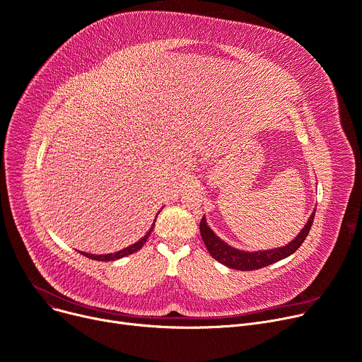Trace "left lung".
Segmentation results:
<instances>
[{"mask_svg": "<svg viewBox=\"0 0 362 362\" xmlns=\"http://www.w3.org/2000/svg\"><path fill=\"white\" fill-rule=\"evenodd\" d=\"M314 221V214L308 219L307 225L303 228L300 232V235L296 237L293 241H291L288 245L282 248H276V250H269V251H257V252H245L232 248L226 245L223 241H221L211 229L207 226L206 219L203 218L200 222V233L202 238L210 252V256L214 257L216 262L230 267V269H237V270H257L262 267H266L269 264H273L276 262H279L288 256H291L292 252H295L301 247L304 240L307 238L308 232L311 229Z\"/></svg>", "mask_w": 362, "mask_h": 362, "instance_id": "left-lung-1", "label": "left lung"}]
</instances>
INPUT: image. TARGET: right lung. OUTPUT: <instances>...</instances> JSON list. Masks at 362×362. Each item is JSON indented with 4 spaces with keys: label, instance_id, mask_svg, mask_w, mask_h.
I'll return each instance as SVG.
<instances>
[{
    "label": "right lung",
    "instance_id": "1",
    "mask_svg": "<svg viewBox=\"0 0 362 362\" xmlns=\"http://www.w3.org/2000/svg\"><path fill=\"white\" fill-rule=\"evenodd\" d=\"M155 222H156V219H155ZM153 230V226L148 229V232L146 233V235L139 241V243H136V244H133V245H130V247H127V248H124V250H121V251H118V252H111V254H100V256H96V254H89V252H81L83 256H86V257H89V259H93V260H99V262H112V260H118V259H122V257H125V256H130V254H133V252H136L137 250H140L141 247H143V244L147 241V238H148V235H151V232Z\"/></svg>",
    "mask_w": 362,
    "mask_h": 362
}]
</instances>
